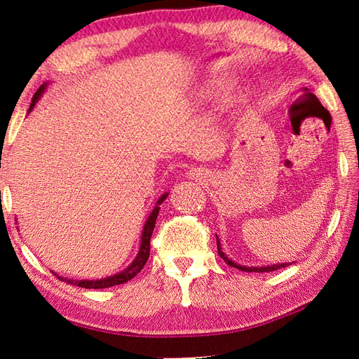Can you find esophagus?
<instances>
[{
    "label": "esophagus",
    "mask_w": 359,
    "mask_h": 359,
    "mask_svg": "<svg viewBox=\"0 0 359 359\" xmlns=\"http://www.w3.org/2000/svg\"><path fill=\"white\" fill-rule=\"evenodd\" d=\"M206 175H208V170H205L202 168H191L187 173V177L190 180H203L206 178Z\"/></svg>",
    "instance_id": "1"
}]
</instances>
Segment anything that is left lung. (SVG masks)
Listing matches in <instances>:
<instances>
[{
	"mask_svg": "<svg viewBox=\"0 0 359 359\" xmlns=\"http://www.w3.org/2000/svg\"><path fill=\"white\" fill-rule=\"evenodd\" d=\"M215 238H217V250H219V255H220V257L224 260V262H226L227 265H231V266L236 268V269L245 271V273H269V271H276V269H280V268H285V266L290 265V264H277V265H266V266H247V265L235 264L232 259H229V257H227V255L223 253L220 241H219V236L215 235Z\"/></svg>",
	"mask_w": 359,
	"mask_h": 359,
	"instance_id": "left-lung-1",
	"label": "left lung"
}]
</instances>
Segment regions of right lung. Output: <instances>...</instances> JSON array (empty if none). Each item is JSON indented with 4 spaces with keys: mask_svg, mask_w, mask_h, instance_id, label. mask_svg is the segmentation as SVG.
I'll list each match as a JSON object with an SVG mask.
<instances>
[{
    "mask_svg": "<svg viewBox=\"0 0 359 359\" xmlns=\"http://www.w3.org/2000/svg\"><path fill=\"white\" fill-rule=\"evenodd\" d=\"M48 85H49V82H45L36 91L34 97H32V102L29 104L28 112H31L32 107L36 106V103L39 102V99L43 95V93L46 91ZM168 194L169 193L161 194V196L157 199L153 211L149 212L148 219H147V222L144 224V231H142V235H140L139 252H137L136 257L133 259V262L130 264L126 269H123L121 273L114 274V276L106 277V278H100V280H72V278H64V277H60L57 273H53V271H52L53 276H57V278L66 281V283H69V285L85 287V289H106V287H112V286H116V285H123V283H126V281L132 280L137 273H140V269L144 268V265L147 264V260L149 257V240H151V235H153V231H154L156 220H157V215H158V211H160V205L165 202V199L168 198Z\"/></svg>",
    "mask_w": 359,
    "mask_h": 359,
    "instance_id": "add662e5",
    "label": "right lung"
}]
</instances>
